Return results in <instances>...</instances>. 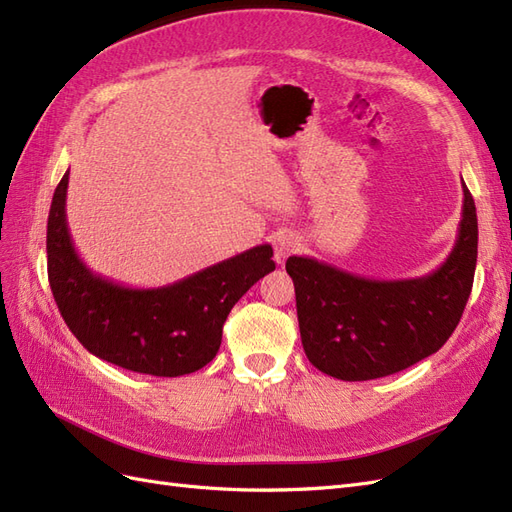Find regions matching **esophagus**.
I'll return each mask as SVG.
<instances>
[{
  "instance_id": "34e87169",
  "label": "esophagus",
  "mask_w": 512,
  "mask_h": 512,
  "mask_svg": "<svg viewBox=\"0 0 512 512\" xmlns=\"http://www.w3.org/2000/svg\"><path fill=\"white\" fill-rule=\"evenodd\" d=\"M300 248V240L292 231H281L277 238H274V261L277 264H285V259L294 255Z\"/></svg>"
}]
</instances>
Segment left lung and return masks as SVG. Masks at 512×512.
I'll list each match as a JSON object with an SVG mask.
<instances>
[{"label":"left lung","instance_id":"1","mask_svg":"<svg viewBox=\"0 0 512 512\" xmlns=\"http://www.w3.org/2000/svg\"><path fill=\"white\" fill-rule=\"evenodd\" d=\"M478 257L476 205L463 183V214L448 259L424 277L378 281L313 257H290L307 359L339 381H372L411 368L454 333Z\"/></svg>","mask_w":512,"mask_h":512}]
</instances>
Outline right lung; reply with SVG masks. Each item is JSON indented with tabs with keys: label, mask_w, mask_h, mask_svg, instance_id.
Returning <instances> with one entry per match:
<instances>
[{
	"label": "right lung",
	"mask_w": 512,
	"mask_h": 512,
	"mask_svg": "<svg viewBox=\"0 0 512 512\" xmlns=\"http://www.w3.org/2000/svg\"><path fill=\"white\" fill-rule=\"evenodd\" d=\"M69 170L47 220V274L60 316L80 344L119 368L183 376L216 357L233 305L274 270L272 246L259 244L162 287H125L95 274L77 255L67 225Z\"/></svg>",
	"instance_id": "1"
}]
</instances>
